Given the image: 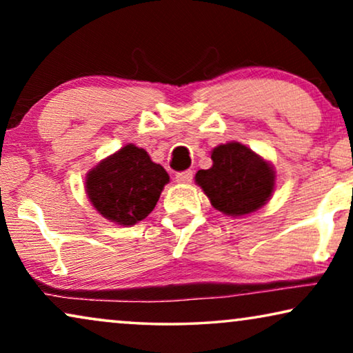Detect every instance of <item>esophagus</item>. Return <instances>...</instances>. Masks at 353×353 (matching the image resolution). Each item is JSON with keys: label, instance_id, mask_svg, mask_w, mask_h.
<instances>
[{"label": "esophagus", "instance_id": "34e87169", "mask_svg": "<svg viewBox=\"0 0 353 353\" xmlns=\"http://www.w3.org/2000/svg\"><path fill=\"white\" fill-rule=\"evenodd\" d=\"M175 180H176V183H180V185H188V183L192 181V172L186 170V172L176 173Z\"/></svg>", "mask_w": 353, "mask_h": 353}]
</instances>
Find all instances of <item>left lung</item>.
Wrapping results in <instances>:
<instances>
[{
    "label": "left lung",
    "mask_w": 353,
    "mask_h": 353,
    "mask_svg": "<svg viewBox=\"0 0 353 353\" xmlns=\"http://www.w3.org/2000/svg\"><path fill=\"white\" fill-rule=\"evenodd\" d=\"M212 167L196 173V185L212 207L230 216H243L263 207L276 185L272 163L252 149L230 141L212 149Z\"/></svg>",
    "instance_id": "obj_1"
}]
</instances>
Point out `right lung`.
Returning a JSON list of instances; mask_svg holds the SVG:
<instances>
[{"label":"right lung","instance_id":"add662e5","mask_svg":"<svg viewBox=\"0 0 353 353\" xmlns=\"http://www.w3.org/2000/svg\"><path fill=\"white\" fill-rule=\"evenodd\" d=\"M168 181L165 168L130 143L86 173L85 192L105 220L132 226L151 214Z\"/></svg>","mask_w":353,"mask_h":353}]
</instances>
